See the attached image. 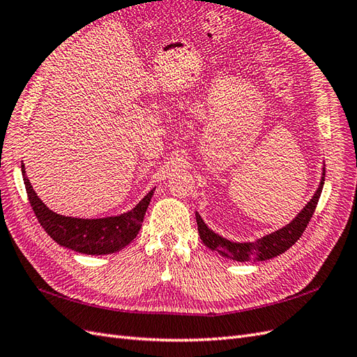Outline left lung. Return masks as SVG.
Returning a JSON list of instances; mask_svg holds the SVG:
<instances>
[{
	"label": "left lung",
	"instance_id": "1",
	"mask_svg": "<svg viewBox=\"0 0 357 357\" xmlns=\"http://www.w3.org/2000/svg\"><path fill=\"white\" fill-rule=\"evenodd\" d=\"M323 185H325V168H323L320 185L314 192V195H312V198L310 199V202L305 205V207L296 214V218L286 226H283L282 229L274 231L252 243H236L228 238H223L222 235L211 231L208 226L205 225L201 215L195 213L201 240L205 245L211 248V250L218 252L223 257L231 259V261L248 262V261H268V259H273L289 250V248L299 240L302 232L305 231L310 219L312 218V213H314L317 207Z\"/></svg>",
	"mask_w": 357,
	"mask_h": 357
}]
</instances>
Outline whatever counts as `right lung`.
<instances>
[{
	"label": "right lung",
	"instance_id": "1",
	"mask_svg": "<svg viewBox=\"0 0 357 357\" xmlns=\"http://www.w3.org/2000/svg\"><path fill=\"white\" fill-rule=\"evenodd\" d=\"M22 176L31 207L34 210L40 225L45 228L47 235H50V238L62 247L92 256L116 253L135 238L139 228H142L146 210L155 192L153 188L132 210L119 215H112V218H68V215L52 211L37 197L36 190L31 186V181L25 176V165H22Z\"/></svg>",
	"mask_w": 357,
	"mask_h": 357
}]
</instances>
